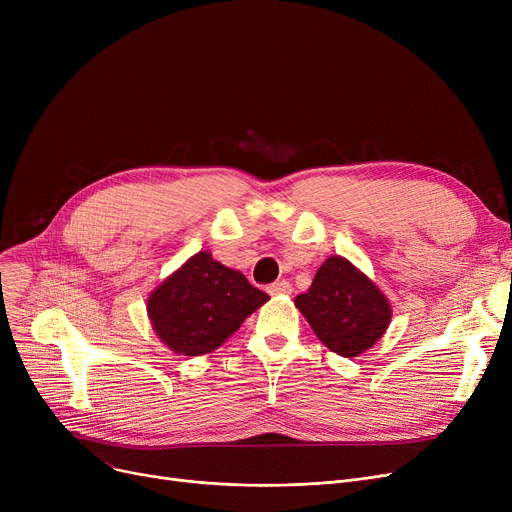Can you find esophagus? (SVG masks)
I'll return each instance as SVG.
<instances>
[{
    "mask_svg": "<svg viewBox=\"0 0 512 512\" xmlns=\"http://www.w3.org/2000/svg\"><path fill=\"white\" fill-rule=\"evenodd\" d=\"M267 292H270L272 297H276V294H290V292H292V286H290V282H286V280H278V282L267 286Z\"/></svg>",
    "mask_w": 512,
    "mask_h": 512,
    "instance_id": "esophagus-1",
    "label": "esophagus"
}]
</instances>
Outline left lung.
I'll list each match as a JSON object with an SVG mask.
<instances>
[{
  "label": "left lung",
  "mask_w": 512,
  "mask_h": 512,
  "mask_svg": "<svg viewBox=\"0 0 512 512\" xmlns=\"http://www.w3.org/2000/svg\"><path fill=\"white\" fill-rule=\"evenodd\" d=\"M294 305L315 336L342 357H357L371 348L392 315L380 288L342 257L326 259Z\"/></svg>",
  "instance_id": "left-lung-1"
}]
</instances>
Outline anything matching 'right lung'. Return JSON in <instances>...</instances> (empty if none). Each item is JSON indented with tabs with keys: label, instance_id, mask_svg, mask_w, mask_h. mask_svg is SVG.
<instances>
[{
	"label": "right lung",
	"instance_id": "1",
	"mask_svg": "<svg viewBox=\"0 0 512 512\" xmlns=\"http://www.w3.org/2000/svg\"><path fill=\"white\" fill-rule=\"evenodd\" d=\"M267 299L240 272L201 251L151 292L147 313L161 342L199 357L222 346Z\"/></svg>",
	"mask_w": 512,
	"mask_h": 512
}]
</instances>
